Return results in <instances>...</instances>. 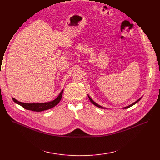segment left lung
<instances>
[{"label":"left lung","instance_id":"8db88e82","mask_svg":"<svg viewBox=\"0 0 160 160\" xmlns=\"http://www.w3.org/2000/svg\"><path fill=\"white\" fill-rule=\"evenodd\" d=\"M88 98H89V100H90V101L91 102H92L94 105H96V107H98V108H101V109H107V108H104V107H102V106H101L100 105H99V104H98L97 103H96L93 100H92V98H91L90 97V96L88 94ZM141 98L142 97H141L139 99H138V100H137V101H135V102H133V103H132V104H130V105H128V106H126V107H124V108H122V109H128V108H130V107H132V106H133V105H135L136 103H138L140 100H141Z\"/></svg>","mask_w":160,"mask_h":160}]
</instances>
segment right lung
<instances>
[{"label":"right lung","instance_id":"add662e5","mask_svg":"<svg viewBox=\"0 0 160 160\" xmlns=\"http://www.w3.org/2000/svg\"><path fill=\"white\" fill-rule=\"evenodd\" d=\"M63 90H62L61 92H60L59 95L57 98H55L54 100L49 102H44V103H24V102H21L17 100L16 99L14 98H12L13 101L16 103L17 104L22 106V108L25 109L32 111H36V112H40L43 111L45 110L50 109L52 108H54L55 105H57L59 102L60 101L62 96Z\"/></svg>","mask_w":160,"mask_h":160}]
</instances>
